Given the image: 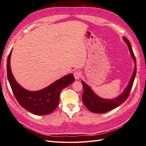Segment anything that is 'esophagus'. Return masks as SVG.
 I'll return each mask as SVG.
<instances>
[{
	"mask_svg": "<svg viewBox=\"0 0 146 146\" xmlns=\"http://www.w3.org/2000/svg\"><path fill=\"white\" fill-rule=\"evenodd\" d=\"M81 76H82L81 73L80 71H78V70H76V71H75L74 72V76L76 80H78V79L80 78Z\"/></svg>",
	"mask_w": 146,
	"mask_h": 146,
	"instance_id": "obj_1",
	"label": "esophagus"
}]
</instances>
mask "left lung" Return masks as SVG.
Instances as JSON below:
<instances>
[{
	"mask_svg": "<svg viewBox=\"0 0 146 146\" xmlns=\"http://www.w3.org/2000/svg\"><path fill=\"white\" fill-rule=\"evenodd\" d=\"M123 39L129 47L130 54L133 58L135 64L134 71L130 78L129 85L125 88L122 93L116 97V98L113 99H105L100 98L91 90V88L86 83L82 81L81 82L83 88V92L82 95L83 102L86 106V107L91 112L95 113H104L109 111L124 102L129 96L136 76V61L129 41L124 36L123 37Z\"/></svg>",
	"mask_w": 146,
	"mask_h": 146,
	"instance_id": "8db88e82",
	"label": "left lung"
}]
</instances>
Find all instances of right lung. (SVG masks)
I'll use <instances>...</instances> for the list:
<instances>
[{"mask_svg": "<svg viewBox=\"0 0 146 146\" xmlns=\"http://www.w3.org/2000/svg\"><path fill=\"white\" fill-rule=\"evenodd\" d=\"M11 52L7 58V77L12 91L22 107L36 115H46L52 113L58 107L61 90L73 83L75 78L72 74L58 79L41 90L30 91L17 83L11 72L10 58Z\"/></svg>", "mask_w": 146, "mask_h": 146, "instance_id": "1", "label": "right lung"}]
</instances>
